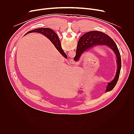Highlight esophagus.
<instances>
[{"label": "esophagus", "mask_w": 134, "mask_h": 134, "mask_svg": "<svg viewBox=\"0 0 134 134\" xmlns=\"http://www.w3.org/2000/svg\"><path fill=\"white\" fill-rule=\"evenodd\" d=\"M74 63V62H72V63Z\"/></svg>", "instance_id": "esophagus-1"}]
</instances>
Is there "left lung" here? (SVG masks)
<instances>
[{
  "label": "left lung",
  "instance_id": "left-lung-1",
  "mask_svg": "<svg viewBox=\"0 0 134 134\" xmlns=\"http://www.w3.org/2000/svg\"><path fill=\"white\" fill-rule=\"evenodd\" d=\"M79 48L76 52L74 60L78 62L81 56L86 51L96 46H106L114 52L116 57L117 69L114 79L108 83L106 92L112 90L118 81L121 68V55L116 43L107 35L99 31H91L85 34L79 39Z\"/></svg>",
  "mask_w": 134,
  "mask_h": 134
}]
</instances>
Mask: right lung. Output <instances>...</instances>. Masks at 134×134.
Segmentation results:
<instances>
[{"label": "right lung", "mask_w": 134, "mask_h": 134, "mask_svg": "<svg viewBox=\"0 0 134 134\" xmlns=\"http://www.w3.org/2000/svg\"><path fill=\"white\" fill-rule=\"evenodd\" d=\"M33 32H37V33L41 34L45 36L46 37L49 39L50 40V41L53 43L54 46L56 47V49L58 50L60 53L62 54L65 58H67V55L65 53L62 47V45H61V43L58 36L53 30H52L50 28H37V29L33 30L28 32L26 35L30 33H33Z\"/></svg>", "instance_id": "add662e5"}]
</instances>
